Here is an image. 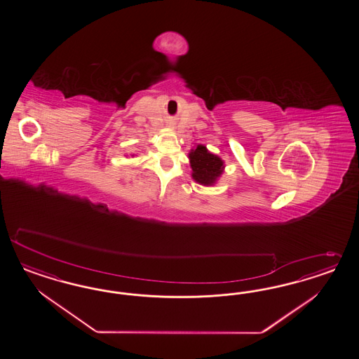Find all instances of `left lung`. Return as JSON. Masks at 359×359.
I'll list each match as a JSON object with an SVG mask.
<instances>
[{
  "mask_svg": "<svg viewBox=\"0 0 359 359\" xmlns=\"http://www.w3.org/2000/svg\"><path fill=\"white\" fill-rule=\"evenodd\" d=\"M189 159L194 171L192 177L200 184H215L218 176L222 174L224 162L216 155L208 151L205 146L198 144L189 154Z\"/></svg>",
  "mask_w": 359,
  "mask_h": 359,
  "instance_id": "obj_1",
  "label": "left lung"
}]
</instances>
